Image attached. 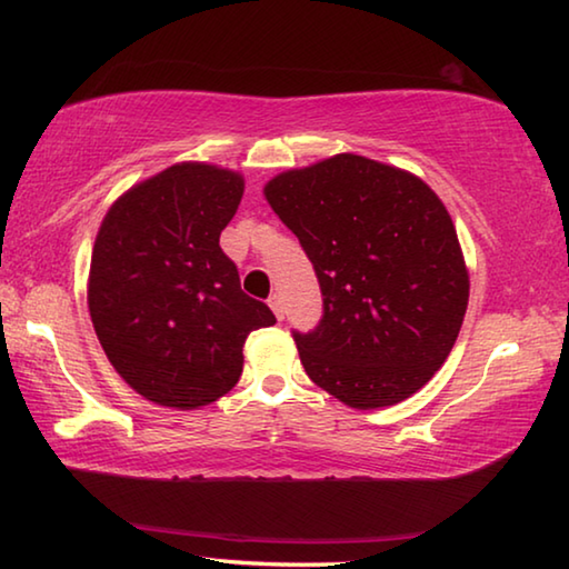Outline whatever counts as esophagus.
I'll return each instance as SVG.
<instances>
[{
	"instance_id": "esophagus-1",
	"label": "esophagus",
	"mask_w": 569,
	"mask_h": 569,
	"mask_svg": "<svg viewBox=\"0 0 569 569\" xmlns=\"http://www.w3.org/2000/svg\"><path fill=\"white\" fill-rule=\"evenodd\" d=\"M268 306H271V311L276 313V319L278 321H283V301H281V296H271V298H268Z\"/></svg>"
}]
</instances>
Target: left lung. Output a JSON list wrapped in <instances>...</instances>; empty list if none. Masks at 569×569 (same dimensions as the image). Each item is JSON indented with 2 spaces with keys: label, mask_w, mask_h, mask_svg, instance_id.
Returning a JSON list of instances; mask_svg holds the SVG:
<instances>
[{
  "label": "left lung",
  "mask_w": 569,
  "mask_h": 569,
  "mask_svg": "<svg viewBox=\"0 0 569 569\" xmlns=\"http://www.w3.org/2000/svg\"><path fill=\"white\" fill-rule=\"evenodd\" d=\"M263 196L321 286V323L293 333L308 379L351 409L417 393L455 349L469 301L437 192L409 170L341 152L278 172Z\"/></svg>",
  "instance_id": "left-lung-1"
}]
</instances>
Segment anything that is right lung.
Segmentation results:
<instances>
[{
  "label": "right lung",
  "mask_w": 569,
  "mask_h": 569,
  "mask_svg": "<svg viewBox=\"0 0 569 569\" xmlns=\"http://www.w3.org/2000/svg\"><path fill=\"white\" fill-rule=\"evenodd\" d=\"M243 188L236 170L176 162L102 218L88 278L94 333L122 381L158 407L218 401L240 379L248 333L276 323L218 243Z\"/></svg>",
  "instance_id": "right-lung-1"
}]
</instances>
